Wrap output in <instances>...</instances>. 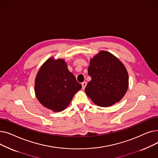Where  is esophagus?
<instances>
[{
  "label": "esophagus",
  "mask_w": 158,
  "mask_h": 158,
  "mask_svg": "<svg viewBox=\"0 0 158 158\" xmlns=\"http://www.w3.org/2000/svg\"><path fill=\"white\" fill-rule=\"evenodd\" d=\"M86 82H85V81L82 82V89H85V87H86Z\"/></svg>",
  "instance_id": "34e87169"
}]
</instances>
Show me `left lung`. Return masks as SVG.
Here are the masks:
<instances>
[{"label": "left lung", "mask_w": 158, "mask_h": 158, "mask_svg": "<svg viewBox=\"0 0 158 158\" xmlns=\"http://www.w3.org/2000/svg\"><path fill=\"white\" fill-rule=\"evenodd\" d=\"M88 69L92 78L85 88L86 95L97 105L108 107L119 102L129 86L127 71L112 54L101 51L92 59Z\"/></svg>", "instance_id": "left-lung-1"}]
</instances>
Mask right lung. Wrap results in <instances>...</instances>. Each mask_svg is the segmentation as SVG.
<instances>
[{"label":"right lung","instance_id":"obj_1","mask_svg":"<svg viewBox=\"0 0 158 158\" xmlns=\"http://www.w3.org/2000/svg\"><path fill=\"white\" fill-rule=\"evenodd\" d=\"M82 86L63 59L49 58L40 69L35 79V94L40 102L56 112L64 110Z\"/></svg>","mask_w":158,"mask_h":158}]
</instances>
